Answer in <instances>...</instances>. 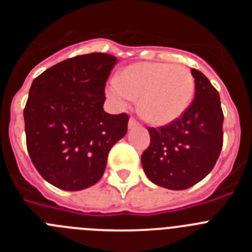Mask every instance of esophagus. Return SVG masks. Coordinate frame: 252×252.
I'll return each mask as SVG.
<instances>
[{"mask_svg":"<svg viewBox=\"0 0 252 252\" xmlns=\"http://www.w3.org/2000/svg\"><path fill=\"white\" fill-rule=\"evenodd\" d=\"M140 126V122L136 121V120L131 117L130 121H128V128H135V127H139Z\"/></svg>","mask_w":252,"mask_h":252,"instance_id":"1","label":"esophagus"}]
</instances>
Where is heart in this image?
Wrapping results in <instances>:
<instances>
[{"instance_id":"obj_1","label":"heart","mask_w":252,"mask_h":252,"mask_svg":"<svg viewBox=\"0 0 252 252\" xmlns=\"http://www.w3.org/2000/svg\"><path fill=\"white\" fill-rule=\"evenodd\" d=\"M108 92L121 104L140 98L144 119L154 125H166L179 119L190 104L194 78L183 65L136 63L122 70Z\"/></svg>"}]
</instances>
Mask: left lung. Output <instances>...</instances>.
<instances>
[{
	"mask_svg": "<svg viewBox=\"0 0 252 252\" xmlns=\"http://www.w3.org/2000/svg\"><path fill=\"white\" fill-rule=\"evenodd\" d=\"M194 99L179 119L148 127L150 145L141 155L146 177L162 188L182 190L209 174L223 145V112L217 90L192 68Z\"/></svg>",
	"mask_w": 252,
	"mask_h": 252,
	"instance_id": "8db88e82",
	"label": "left lung"
}]
</instances>
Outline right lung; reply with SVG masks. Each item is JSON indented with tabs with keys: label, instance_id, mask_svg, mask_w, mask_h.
<instances>
[{
	"label": "right lung",
	"instance_id": "add662e5",
	"mask_svg": "<svg viewBox=\"0 0 252 252\" xmlns=\"http://www.w3.org/2000/svg\"><path fill=\"white\" fill-rule=\"evenodd\" d=\"M116 63L104 53L78 55L31 84L24 108L26 146L39 174L57 188L74 192L97 183L111 148L127 132V113L103 110Z\"/></svg>",
	"mask_w": 252,
	"mask_h": 252
}]
</instances>
